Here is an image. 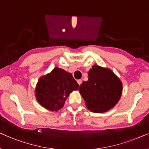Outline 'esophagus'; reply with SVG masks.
Returning <instances> with one entry per match:
<instances>
[{
  "instance_id": "esophagus-1",
  "label": "esophagus",
  "mask_w": 149,
  "mask_h": 149,
  "mask_svg": "<svg viewBox=\"0 0 149 149\" xmlns=\"http://www.w3.org/2000/svg\"><path fill=\"white\" fill-rule=\"evenodd\" d=\"M77 82H78V84L79 85H80L81 84H82V80H80H80H77Z\"/></svg>"
}]
</instances>
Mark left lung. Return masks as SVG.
<instances>
[{"instance_id":"1","label":"left lung","mask_w":149,"mask_h":149,"mask_svg":"<svg viewBox=\"0 0 149 149\" xmlns=\"http://www.w3.org/2000/svg\"><path fill=\"white\" fill-rule=\"evenodd\" d=\"M88 79L80 85L79 91L87 108L102 113L110 110L121 97V81L110 69L94 65L88 71Z\"/></svg>"}]
</instances>
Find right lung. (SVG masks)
Here are the masks:
<instances>
[{
    "mask_svg": "<svg viewBox=\"0 0 149 149\" xmlns=\"http://www.w3.org/2000/svg\"><path fill=\"white\" fill-rule=\"evenodd\" d=\"M79 84L71 73L55 67L50 73L41 77L35 88V97L39 104L50 111L62 108L65 100Z\"/></svg>",
    "mask_w": 149,
    "mask_h": 149,
    "instance_id": "add662e5",
    "label": "right lung"
}]
</instances>
